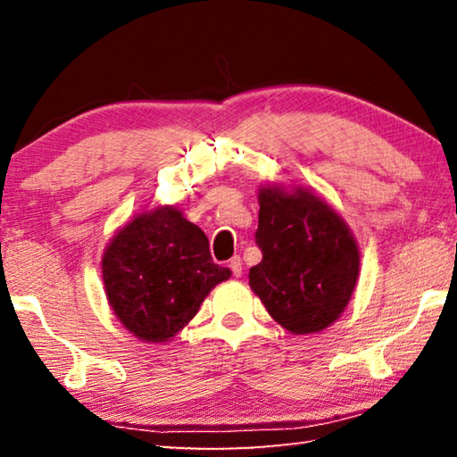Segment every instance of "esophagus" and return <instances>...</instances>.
<instances>
[{
  "label": "esophagus",
  "instance_id": "obj_1",
  "mask_svg": "<svg viewBox=\"0 0 457 457\" xmlns=\"http://www.w3.org/2000/svg\"><path fill=\"white\" fill-rule=\"evenodd\" d=\"M228 266H229V270H231V274H234L236 278H237V276H242V260H239L237 256H236V258H231Z\"/></svg>",
  "mask_w": 457,
  "mask_h": 457
}]
</instances>
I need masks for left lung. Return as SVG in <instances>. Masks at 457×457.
Returning <instances> with one entry per match:
<instances>
[{
    "label": "left lung",
    "mask_w": 457,
    "mask_h": 457,
    "mask_svg": "<svg viewBox=\"0 0 457 457\" xmlns=\"http://www.w3.org/2000/svg\"><path fill=\"white\" fill-rule=\"evenodd\" d=\"M256 244L262 262L250 286L270 316L294 335L335 322L359 278V247L340 215L311 191H260Z\"/></svg>",
    "instance_id": "8db88e82"
}]
</instances>
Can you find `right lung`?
<instances>
[{"instance_id":"right-lung-1","label":"right lung","mask_w":457,"mask_h":457,"mask_svg":"<svg viewBox=\"0 0 457 457\" xmlns=\"http://www.w3.org/2000/svg\"><path fill=\"white\" fill-rule=\"evenodd\" d=\"M229 276V268L212 260L207 236L177 207L141 213L103 256L108 303L125 328L146 343L175 337Z\"/></svg>"}]
</instances>
